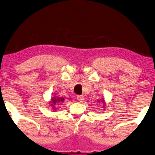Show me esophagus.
I'll return each instance as SVG.
<instances>
[{
  "label": "esophagus",
  "mask_w": 155,
  "mask_h": 155,
  "mask_svg": "<svg viewBox=\"0 0 155 155\" xmlns=\"http://www.w3.org/2000/svg\"><path fill=\"white\" fill-rule=\"evenodd\" d=\"M77 99L80 102H82V101H83L84 100V97L83 95H78L77 97Z\"/></svg>",
  "instance_id": "obj_1"
}]
</instances>
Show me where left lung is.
Wrapping results in <instances>:
<instances>
[{
    "label": "left lung",
    "instance_id": "8db88e82",
    "mask_svg": "<svg viewBox=\"0 0 155 155\" xmlns=\"http://www.w3.org/2000/svg\"><path fill=\"white\" fill-rule=\"evenodd\" d=\"M102 101V102L104 103V105H103V106H104V100H102V101Z\"/></svg>",
    "mask_w": 155,
    "mask_h": 155
}]
</instances>
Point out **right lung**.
Segmentation results:
<instances>
[{"label":"right lung","mask_w":155,"mask_h":155,"mask_svg":"<svg viewBox=\"0 0 155 155\" xmlns=\"http://www.w3.org/2000/svg\"><path fill=\"white\" fill-rule=\"evenodd\" d=\"M64 100V99L62 97H51V101H50V103H49L51 105V107H52V108L54 109V110H55V106L56 105V104L63 102Z\"/></svg>","instance_id":"add662e5"}]
</instances>
